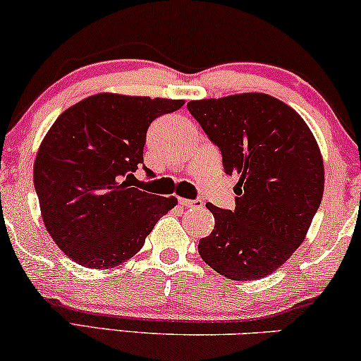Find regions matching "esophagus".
<instances>
[{"label": "esophagus", "instance_id": "esophagus-1", "mask_svg": "<svg viewBox=\"0 0 361 361\" xmlns=\"http://www.w3.org/2000/svg\"><path fill=\"white\" fill-rule=\"evenodd\" d=\"M179 204L182 207H187V209H192V207H204V202L202 200H190V199H180Z\"/></svg>", "mask_w": 361, "mask_h": 361}]
</instances>
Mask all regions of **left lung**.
Instances as JSON below:
<instances>
[{
  "label": "left lung",
  "mask_w": 361,
  "mask_h": 361,
  "mask_svg": "<svg viewBox=\"0 0 361 361\" xmlns=\"http://www.w3.org/2000/svg\"><path fill=\"white\" fill-rule=\"evenodd\" d=\"M236 174L235 210L207 204L215 219L200 258L228 279L274 273L302 243L324 195V159L298 111L266 93L187 103Z\"/></svg>",
  "instance_id": "left-lung-1"
}]
</instances>
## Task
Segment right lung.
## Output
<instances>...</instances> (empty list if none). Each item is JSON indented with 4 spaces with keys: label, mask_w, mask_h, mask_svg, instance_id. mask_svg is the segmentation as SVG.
Segmentation results:
<instances>
[{
    "label": "right lung",
    "mask_w": 361,
    "mask_h": 361,
    "mask_svg": "<svg viewBox=\"0 0 361 361\" xmlns=\"http://www.w3.org/2000/svg\"><path fill=\"white\" fill-rule=\"evenodd\" d=\"M182 105L97 93L54 121L34 161V187L44 225L68 258L87 268H115L177 205L176 197L147 194L130 179L142 164L147 128Z\"/></svg>",
    "instance_id": "1"
}]
</instances>
